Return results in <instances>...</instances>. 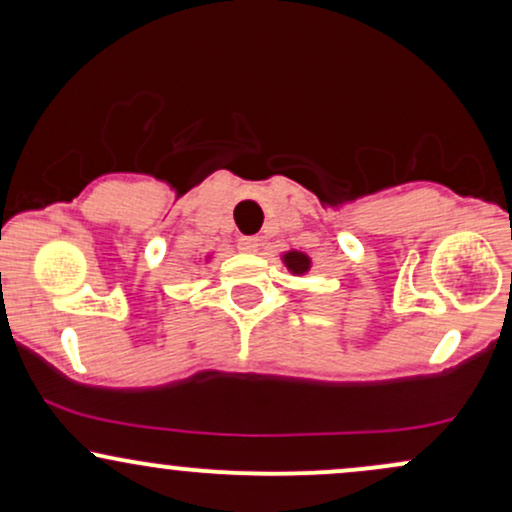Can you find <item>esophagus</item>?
<instances>
[{
  "label": "esophagus",
  "instance_id": "1",
  "mask_svg": "<svg viewBox=\"0 0 512 512\" xmlns=\"http://www.w3.org/2000/svg\"><path fill=\"white\" fill-rule=\"evenodd\" d=\"M238 248L243 252H255L257 248H260V240H257V238H240Z\"/></svg>",
  "mask_w": 512,
  "mask_h": 512
}]
</instances>
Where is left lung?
Masks as SVG:
<instances>
[{
  "mask_svg": "<svg viewBox=\"0 0 512 512\" xmlns=\"http://www.w3.org/2000/svg\"><path fill=\"white\" fill-rule=\"evenodd\" d=\"M284 262H286V267H289L293 274H305L310 269L308 255H303V252H286Z\"/></svg>",
  "mask_w": 512,
  "mask_h": 512,
  "instance_id": "1",
  "label": "left lung"
}]
</instances>
